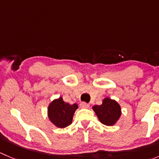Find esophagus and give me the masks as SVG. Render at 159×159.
Returning a JSON list of instances; mask_svg holds the SVG:
<instances>
[{"instance_id":"obj_1","label":"esophagus","mask_w":159,"mask_h":159,"mask_svg":"<svg viewBox=\"0 0 159 159\" xmlns=\"http://www.w3.org/2000/svg\"><path fill=\"white\" fill-rule=\"evenodd\" d=\"M80 107H81V108H89V104L85 103V102H81V103H80Z\"/></svg>"}]
</instances>
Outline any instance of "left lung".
<instances>
[{
    "label": "left lung",
    "instance_id": "8db88e82",
    "mask_svg": "<svg viewBox=\"0 0 159 159\" xmlns=\"http://www.w3.org/2000/svg\"><path fill=\"white\" fill-rule=\"evenodd\" d=\"M92 109L95 112L99 121L108 126L114 125L121 115L119 104L109 98H105L102 102V105H94Z\"/></svg>",
    "mask_w": 159,
    "mask_h": 159
}]
</instances>
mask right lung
Wrapping results in <instances>:
<instances>
[{"label":"right lung","instance_id":"obj_1","mask_svg":"<svg viewBox=\"0 0 159 159\" xmlns=\"http://www.w3.org/2000/svg\"><path fill=\"white\" fill-rule=\"evenodd\" d=\"M78 108L77 104L70 105L64 102L62 97H60L51 102L48 108V115L54 125L64 129L71 124L73 115Z\"/></svg>","mask_w":159,"mask_h":159}]
</instances>
